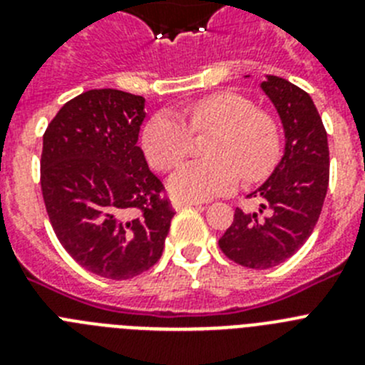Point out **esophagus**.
<instances>
[{"label": "esophagus", "instance_id": "34e87169", "mask_svg": "<svg viewBox=\"0 0 365 365\" xmlns=\"http://www.w3.org/2000/svg\"><path fill=\"white\" fill-rule=\"evenodd\" d=\"M201 205L199 201H182V199H177V201H173V208L175 210H179V208H185V206H197Z\"/></svg>", "mask_w": 365, "mask_h": 365}]
</instances>
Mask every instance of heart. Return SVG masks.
<instances>
[{"label":"heart","mask_w":365,"mask_h":365,"mask_svg":"<svg viewBox=\"0 0 365 365\" xmlns=\"http://www.w3.org/2000/svg\"><path fill=\"white\" fill-rule=\"evenodd\" d=\"M212 133L206 143V160L177 168L170 177V192L185 201H202L234 190L243 177L248 182L265 179L282 151V133L272 115L256 109L237 93H214L195 100L182 118L159 113L143 130L148 163L168 172L192 150L193 135Z\"/></svg>","instance_id":"1"}]
</instances>
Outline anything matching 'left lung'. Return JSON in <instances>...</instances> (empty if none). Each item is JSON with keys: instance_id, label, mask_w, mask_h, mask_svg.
Returning a JSON list of instances; mask_svg holds the SVG:
<instances>
[{"instance_id": "1", "label": "left lung", "mask_w": 365, "mask_h": 365, "mask_svg": "<svg viewBox=\"0 0 365 365\" xmlns=\"http://www.w3.org/2000/svg\"><path fill=\"white\" fill-rule=\"evenodd\" d=\"M285 130V153L272 175L248 197L259 212L235 208L219 240L222 254L247 269H270L298 252L314 230L329 186V144L320 113L298 86L279 76L261 83Z\"/></svg>"}]
</instances>
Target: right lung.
Returning a JSON list of instances; mask_svg holds the SVG:
<instances>
[{"label": "right lung", "mask_w": 365, "mask_h": 365, "mask_svg": "<svg viewBox=\"0 0 365 365\" xmlns=\"http://www.w3.org/2000/svg\"><path fill=\"white\" fill-rule=\"evenodd\" d=\"M144 96L91 89L43 133L40 185L58 241L80 267L130 279L160 259L175 215L137 146Z\"/></svg>", "instance_id": "obj_1"}]
</instances>
